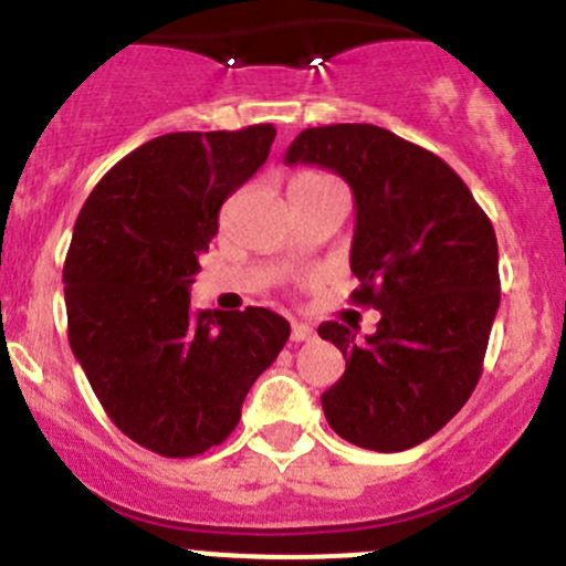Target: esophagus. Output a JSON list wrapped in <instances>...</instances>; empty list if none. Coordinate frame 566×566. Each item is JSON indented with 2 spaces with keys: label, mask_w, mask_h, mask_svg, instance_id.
<instances>
[{
  "label": "esophagus",
  "mask_w": 566,
  "mask_h": 566,
  "mask_svg": "<svg viewBox=\"0 0 566 566\" xmlns=\"http://www.w3.org/2000/svg\"><path fill=\"white\" fill-rule=\"evenodd\" d=\"M315 337V329L310 324H293L290 329V340L293 343H310Z\"/></svg>",
  "instance_id": "34e87169"
}]
</instances>
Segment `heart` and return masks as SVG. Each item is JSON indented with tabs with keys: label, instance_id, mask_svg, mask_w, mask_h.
I'll list each match as a JSON object with an SVG mask.
<instances>
[{
	"label": "heart",
	"instance_id": "heart-1",
	"mask_svg": "<svg viewBox=\"0 0 566 566\" xmlns=\"http://www.w3.org/2000/svg\"><path fill=\"white\" fill-rule=\"evenodd\" d=\"M324 184H332L329 176L324 172H315V170H304V172H295L290 178V192H310V189H318Z\"/></svg>",
	"mask_w": 566,
	"mask_h": 566
}]
</instances>
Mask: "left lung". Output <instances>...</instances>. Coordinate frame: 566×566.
<instances>
[{
    "label": "left lung",
    "instance_id": "1",
    "mask_svg": "<svg viewBox=\"0 0 566 566\" xmlns=\"http://www.w3.org/2000/svg\"><path fill=\"white\" fill-rule=\"evenodd\" d=\"M287 164L335 170L355 192V304L379 310L374 335L318 326L346 357L321 396L326 421L363 450L402 452L436 436L483 374L500 307L497 237L450 164L377 125L301 130Z\"/></svg>",
    "mask_w": 566,
    "mask_h": 566
}]
</instances>
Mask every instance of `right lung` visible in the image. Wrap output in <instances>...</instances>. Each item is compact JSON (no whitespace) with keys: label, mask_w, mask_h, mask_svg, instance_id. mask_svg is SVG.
Segmentation results:
<instances>
[{"label":"right lung","mask_w":566,"mask_h":566,"mask_svg":"<svg viewBox=\"0 0 566 566\" xmlns=\"http://www.w3.org/2000/svg\"><path fill=\"white\" fill-rule=\"evenodd\" d=\"M273 125L164 134L116 161L63 265L69 346L130 441L164 458L218 447L290 324L265 307L195 313L189 287L220 206L265 164Z\"/></svg>","instance_id":"right-lung-1"}]
</instances>
